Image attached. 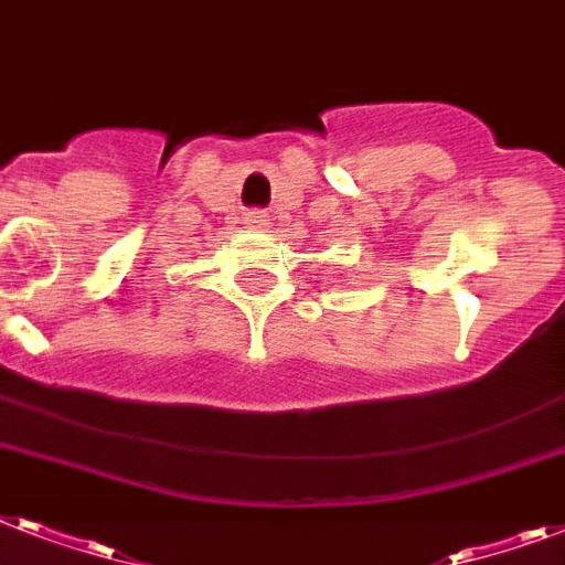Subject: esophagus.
I'll list each match as a JSON object with an SVG mask.
<instances>
[{"label": "esophagus", "instance_id": "1", "mask_svg": "<svg viewBox=\"0 0 565 565\" xmlns=\"http://www.w3.org/2000/svg\"><path fill=\"white\" fill-rule=\"evenodd\" d=\"M246 223H249V226H255V228H264V226H267V214H264L260 209L249 211V214H246Z\"/></svg>", "mask_w": 565, "mask_h": 565}]
</instances>
